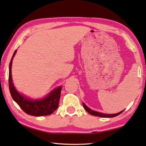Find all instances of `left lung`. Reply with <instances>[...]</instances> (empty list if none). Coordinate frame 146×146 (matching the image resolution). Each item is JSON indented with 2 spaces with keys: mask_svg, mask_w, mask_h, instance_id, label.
I'll use <instances>...</instances> for the list:
<instances>
[{
  "mask_svg": "<svg viewBox=\"0 0 146 146\" xmlns=\"http://www.w3.org/2000/svg\"><path fill=\"white\" fill-rule=\"evenodd\" d=\"M83 104V107L84 109L86 110V111L88 112L89 114L93 115V116H98V117H113L115 116H117L118 115H119L121 113H122V112L124 111V110H123V111H121L119 112H118V113L116 114H103V113H100V112H96L93 111V110L90 109V108H88L86 105H85L84 104Z\"/></svg>",
  "mask_w": 146,
  "mask_h": 146,
  "instance_id": "1",
  "label": "left lung"
}]
</instances>
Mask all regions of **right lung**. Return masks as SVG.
I'll return each mask as SVG.
<instances>
[{
	"mask_svg": "<svg viewBox=\"0 0 146 146\" xmlns=\"http://www.w3.org/2000/svg\"><path fill=\"white\" fill-rule=\"evenodd\" d=\"M16 53V50L9 64V88L11 95L13 99L23 111L29 115L34 116H47L53 113L58 107L62 87H58L49 93L47 97L42 100H32L24 97L19 93L14 86L11 77V65L13 57Z\"/></svg>",
	"mask_w": 146,
	"mask_h": 146,
	"instance_id": "add662e5",
	"label": "right lung"
}]
</instances>
